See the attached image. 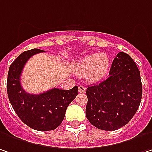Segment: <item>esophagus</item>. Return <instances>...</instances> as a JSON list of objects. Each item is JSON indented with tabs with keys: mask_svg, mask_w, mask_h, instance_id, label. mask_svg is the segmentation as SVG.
I'll return each instance as SVG.
<instances>
[{
	"mask_svg": "<svg viewBox=\"0 0 152 152\" xmlns=\"http://www.w3.org/2000/svg\"><path fill=\"white\" fill-rule=\"evenodd\" d=\"M85 87L84 86H83V85H79L78 86V91H79V93H84L85 92Z\"/></svg>",
	"mask_w": 152,
	"mask_h": 152,
	"instance_id": "esophagus-1",
	"label": "esophagus"
}]
</instances>
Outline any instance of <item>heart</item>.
Returning <instances> with one entry per match:
<instances>
[{
    "instance_id": "heart-1",
    "label": "heart",
    "mask_w": 152,
    "mask_h": 152,
    "mask_svg": "<svg viewBox=\"0 0 152 152\" xmlns=\"http://www.w3.org/2000/svg\"><path fill=\"white\" fill-rule=\"evenodd\" d=\"M110 67V59L105 54H93L85 56L76 65V72L86 74L90 82H97L106 76Z\"/></svg>"
}]
</instances>
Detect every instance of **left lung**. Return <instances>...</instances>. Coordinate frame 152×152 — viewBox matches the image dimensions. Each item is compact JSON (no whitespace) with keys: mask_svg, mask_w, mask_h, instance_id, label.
I'll use <instances>...</instances> for the list:
<instances>
[{"mask_svg":"<svg viewBox=\"0 0 152 152\" xmlns=\"http://www.w3.org/2000/svg\"><path fill=\"white\" fill-rule=\"evenodd\" d=\"M110 76L87 88L86 117L95 127L116 131L127 124L142 99L140 72L131 56L120 52L113 60Z\"/></svg>","mask_w":152,"mask_h":152,"instance_id":"left-lung-1","label":"left lung"}]
</instances>
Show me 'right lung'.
Segmentation results:
<instances>
[{"instance_id":"obj_1","label":"right lung","mask_w":152,"mask_h":152,"mask_svg":"<svg viewBox=\"0 0 152 152\" xmlns=\"http://www.w3.org/2000/svg\"><path fill=\"white\" fill-rule=\"evenodd\" d=\"M42 52L43 50L38 48L24 51L12 62L7 74V90L9 102L21 121L34 130L47 131L62 124L69 104L78 94V87L69 90L55 88L39 95L23 90L21 75L24 65L32 56Z\"/></svg>"}]
</instances>
